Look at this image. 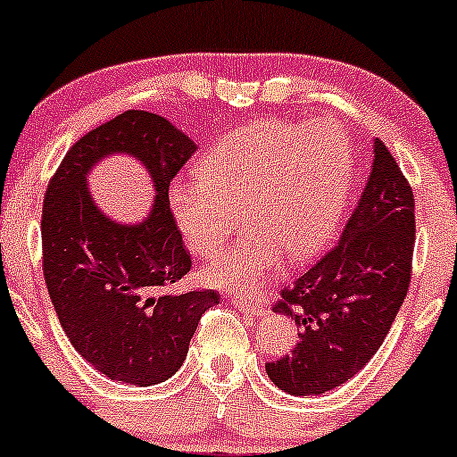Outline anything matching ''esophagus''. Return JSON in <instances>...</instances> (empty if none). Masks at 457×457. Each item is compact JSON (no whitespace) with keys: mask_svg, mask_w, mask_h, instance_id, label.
Segmentation results:
<instances>
[{"mask_svg":"<svg viewBox=\"0 0 457 457\" xmlns=\"http://www.w3.org/2000/svg\"><path fill=\"white\" fill-rule=\"evenodd\" d=\"M230 303H233L235 307L242 309V312L250 313V316H263V313H266V307L259 305V303L246 301V298H242V296H233V298H230Z\"/></svg>","mask_w":457,"mask_h":457,"instance_id":"obj_1","label":"esophagus"}]
</instances>
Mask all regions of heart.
<instances>
[{
    "instance_id": "1",
    "label": "heart",
    "mask_w": 457,
    "mask_h": 457,
    "mask_svg": "<svg viewBox=\"0 0 457 457\" xmlns=\"http://www.w3.org/2000/svg\"><path fill=\"white\" fill-rule=\"evenodd\" d=\"M355 174L346 132L328 120H259L228 132L200 161V179L170 187L176 228L198 257H213L243 213L249 233L209 266V286H263L283 253L305 262L327 246L345 215Z\"/></svg>"
}]
</instances>
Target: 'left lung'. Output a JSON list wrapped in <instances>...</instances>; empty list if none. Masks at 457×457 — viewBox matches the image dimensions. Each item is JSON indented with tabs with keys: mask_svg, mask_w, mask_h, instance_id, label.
<instances>
[{
	"mask_svg": "<svg viewBox=\"0 0 457 457\" xmlns=\"http://www.w3.org/2000/svg\"><path fill=\"white\" fill-rule=\"evenodd\" d=\"M372 170L340 239L292 286L274 312L301 328L292 355L266 372L294 396L346 384L384 345L405 301L414 254V194L390 150L375 139Z\"/></svg>",
	"mask_w": 457,
	"mask_h": 457,
	"instance_id": "left-lung-1",
	"label": "left lung"
}]
</instances>
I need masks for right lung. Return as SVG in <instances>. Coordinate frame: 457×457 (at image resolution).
<instances>
[{
    "label": "right lung",
    "mask_w": 457,
    "mask_h": 457,
    "mask_svg": "<svg viewBox=\"0 0 457 457\" xmlns=\"http://www.w3.org/2000/svg\"><path fill=\"white\" fill-rule=\"evenodd\" d=\"M126 151L151 171L157 200L139 225L106 219L86 189L102 155ZM195 144L165 117L126 111L71 145L43 200V277L62 331L112 381L154 386L187 357L200 318L218 305L215 289L171 294L191 270L170 209V183Z\"/></svg>",
    "instance_id": "1"
}]
</instances>
